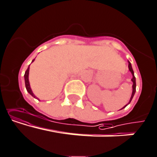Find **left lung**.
Wrapping results in <instances>:
<instances>
[{"label": "left lung", "instance_id": "8db88e82", "mask_svg": "<svg viewBox=\"0 0 157 157\" xmlns=\"http://www.w3.org/2000/svg\"><path fill=\"white\" fill-rule=\"evenodd\" d=\"M128 63H129V65H128V67H129V71H130L131 74H132V79H131V81L132 82V95H131V97H130V99H129V103L126 104V105H125L124 107H122V108L121 109H124L125 107H126V106H127L128 105H129V103H130L131 101H132V98H133L134 95H135V92H136V78H135V75H134V71H133V70H132V65H131V63H130V62H129V61H128Z\"/></svg>", "mask_w": 157, "mask_h": 157}]
</instances>
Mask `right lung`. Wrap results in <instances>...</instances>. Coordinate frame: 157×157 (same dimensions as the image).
Wrapping results in <instances>:
<instances>
[{
    "mask_svg": "<svg viewBox=\"0 0 157 157\" xmlns=\"http://www.w3.org/2000/svg\"><path fill=\"white\" fill-rule=\"evenodd\" d=\"M34 61H35V59H34V60H32V62H34ZM29 68H30V65H29V66H28V69L26 70V71H25V75H24V77H25V87H26V89H27V91H28V93L30 94V95H32V96L34 97V98H37L36 96H35V94L33 93L32 90H31V86H30L29 79H28V75H29ZM38 100H39V99H38Z\"/></svg>",
    "mask_w": 157,
    "mask_h": 157,
    "instance_id": "obj_1",
    "label": "right lung"
}]
</instances>
